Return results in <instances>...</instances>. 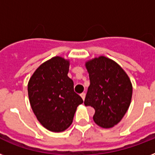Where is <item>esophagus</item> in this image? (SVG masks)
I'll use <instances>...</instances> for the list:
<instances>
[{
	"label": "esophagus",
	"mask_w": 155,
	"mask_h": 155,
	"mask_svg": "<svg viewBox=\"0 0 155 155\" xmlns=\"http://www.w3.org/2000/svg\"><path fill=\"white\" fill-rule=\"evenodd\" d=\"M85 96H86V94H85V92H82V93L80 94V97H82L83 100L85 99Z\"/></svg>",
	"instance_id": "1"
}]
</instances>
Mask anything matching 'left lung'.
I'll return each instance as SVG.
<instances>
[{"label":"left lung","instance_id":"1","mask_svg":"<svg viewBox=\"0 0 155 155\" xmlns=\"http://www.w3.org/2000/svg\"><path fill=\"white\" fill-rule=\"evenodd\" d=\"M86 68L90 85L85 106L95 109L93 120L102 128H112L122 119L130 107L133 87L125 71L104 56L88 61Z\"/></svg>","mask_w":155,"mask_h":155}]
</instances>
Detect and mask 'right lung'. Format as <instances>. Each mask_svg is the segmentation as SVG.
<instances>
[{
    "mask_svg": "<svg viewBox=\"0 0 155 155\" xmlns=\"http://www.w3.org/2000/svg\"><path fill=\"white\" fill-rule=\"evenodd\" d=\"M68 71L69 61L56 56L39 66L28 84L31 108L38 121L52 132L67 130L84 102L74 92Z\"/></svg>",
    "mask_w": 155,
    "mask_h": 155,
    "instance_id": "obj_1",
    "label": "right lung"
}]
</instances>
